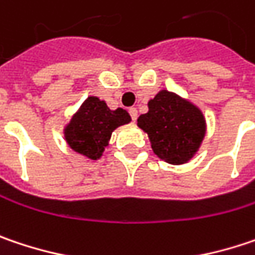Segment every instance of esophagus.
Instances as JSON below:
<instances>
[{
	"label": "esophagus",
	"instance_id": "esophagus-1",
	"mask_svg": "<svg viewBox=\"0 0 255 255\" xmlns=\"http://www.w3.org/2000/svg\"><path fill=\"white\" fill-rule=\"evenodd\" d=\"M129 113H130V116H132V119H133V120H136V118H137L136 107H130V109H129Z\"/></svg>",
	"mask_w": 255,
	"mask_h": 255
}]
</instances>
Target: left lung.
Here are the masks:
<instances>
[{
	"mask_svg": "<svg viewBox=\"0 0 255 255\" xmlns=\"http://www.w3.org/2000/svg\"><path fill=\"white\" fill-rule=\"evenodd\" d=\"M137 126L148 135L154 154L173 165L189 162L206 135L203 112L165 88L148 101V112L137 118Z\"/></svg>",
	"mask_w": 255,
	"mask_h": 255,
	"instance_id": "obj_1",
	"label": "left lung"
}]
</instances>
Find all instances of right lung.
Wrapping results in <instances>:
<instances>
[{
    "label": "right lung",
    "instance_id": "1",
    "mask_svg": "<svg viewBox=\"0 0 255 255\" xmlns=\"http://www.w3.org/2000/svg\"><path fill=\"white\" fill-rule=\"evenodd\" d=\"M130 120V115L125 109L112 110L104 100L88 96L65 125V142L75 154L97 161L109 146L112 133Z\"/></svg>",
    "mask_w": 255,
    "mask_h": 255
}]
</instances>
